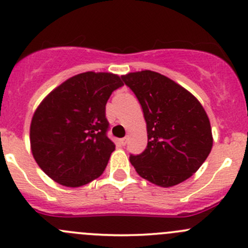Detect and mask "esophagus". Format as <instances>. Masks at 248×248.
<instances>
[{"label":"esophagus","instance_id":"1","mask_svg":"<svg viewBox=\"0 0 248 248\" xmlns=\"http://www.w3.org/2000/svg\"><path fill=\"white\" fill-rule=\"evenodd\" d=\"M119 143H121V145H125L127 143V139H126V137H124V139H121V140H119Z\"/></svg>","mask_w":248,"mask_h":248}]
</instances>
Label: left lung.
Returning a JSON list of instances; mask_svg holds the SVG:
<instances>
[{"instance_id":"obj_1","label":"left lung","mask_w":248,"mask_h":248,"mask_svg":"<svg viewBox=\"0 0 248 248\" xmlns=\"http://www.w3.org/2000/svg\"><path fill=\"white\" fill-rule=\"evenodd\" d=\"M141 104L148 144L130 162L142 178L162 187L178 185L197 172L213 148L206 112L170 78L150 70L122 76Z\"/></svg>"}]
</instances>
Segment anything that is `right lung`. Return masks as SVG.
Returning <instances> with one entry per match:
<instances>
[{
    "label": "right lung",
    "mask_w": 248,
    "mask_h": 248,
    "mask_svg": "<svg viewBox=\"0 0 248 248\" xmlns=\"http://www.w3.org/2000/svg\"><path fill=\"white\" fill-rule=\"evenodd\" d=\"M123 86L111 73L78 74L53 89L31 122L38 166L61 185L78 187L103 174L116 145L108 139L106 103Z\"/></svg>",
    "instance_id": "add662e5"
}]
</instances>
